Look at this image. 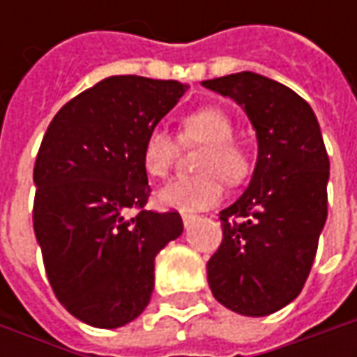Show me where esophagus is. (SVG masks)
I'll return each instance as SVG.
<instances>
[{"mask_svg":"<svg viewBox=\"0 0 357 357\" xmlns=\"http://www.w3.org/2000/svg\"><path fill=\"white\" fill-rule=\"evenodd\" d=\"M181 216H183V222H185V227H190V225L197 220V214L195 213H186L185 211V213L181 214Z\"/></svg>","mask_w":357,"mask_h":357,"instance_id":"34e87169","label":"esophagus"}]
</instances>
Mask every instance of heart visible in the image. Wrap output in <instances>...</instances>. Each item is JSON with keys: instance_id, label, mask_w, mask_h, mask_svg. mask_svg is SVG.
I'll use <instances>...</instances> for the list:
<instances>
[{"instance_id": "heart-1", "label": "heart", "mask_w": 357, "mask_h": 357, "mask_svg": "<svg viewBox=\"0 0 357 357\" xmlns=\"http://www.w3.org/2000/svg\"><path fill=\"white\" fill-rule=\"evenodd\" d=\"M178 141L185 146L202 144L195 158L192 176L174 178L157 192V202L169 208L213 206L222 197V183H240L250 169V155L234 139V121L220 107H202L181 121ZM178 155V143L169 130L153 129L144 137L141 160L153 178H165Z\"/></svg>"}]
</instances>
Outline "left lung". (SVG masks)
Returning <instances> with one entry per match:
<instances>
[{
    "label": "left lung",
    "instance_id": "8db88e82",
    "mask_svg": "<svg viewBox=\"0 0 357 357\" xmlns=\"http://www.w3.org/2000/svg\"><path fill=\"white\" fill-rule=\"evenodd\" d=\"M202 85L242 105L258 139L250 185L220 213L208 286L228 310L268 316L308 280L328 216L330 158L312 107L286 85L250 71Z\"/></svg>",
    "mask_w": 357,
    "mask_h": 357
}]
</instances>
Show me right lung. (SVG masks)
I'll return each instance as SVG.
<instances>
[{"instance_id":"add662e5","label":"right lung","mask_w":357,"mask_h":357,"mask_svg":"<svg viewBox=\"0 0 357 357\" xmlns=\"http://www.w3.org/2000/svg\"><path fill=\"white\" fill-rule=\"evenodd\" d=\"M185 91L178 81L107 77L63 105L41 141L35 238L57 300L81 322L135 320L153 294L157 254L183 232L176 211L144 208L141 151Z\"/></svg>"}]
</instances>
